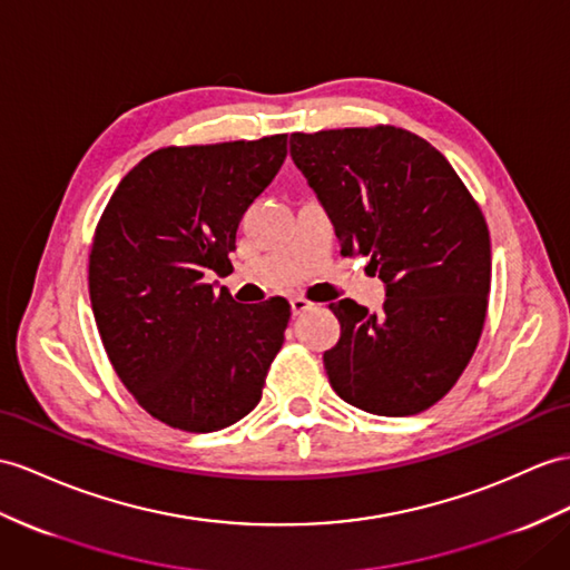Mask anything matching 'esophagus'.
<instances>
[{"label":"esophagus","instance_id":"esophagus-1","mask_svg":"<svg viewBox=\"0 0 570 570\" xmlns=\"http://www.w3.org/2000/svg\"><path fill=\"white\" fill-rule=\"evenodd\" d=\"M289 304H293L295 314H302V312H307V309L314 307V302H309L307 297H293V299H289Z\"/></svg>","mask_w":570,"mask_h":570}]
</instances>
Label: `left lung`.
Masks as SVG:
<instances>
[{"mask_svg":"<svg viewBox=\"0 0 570 570\" xmlns=\"http://www.w3.org/2000/svg\"><path fill=\"white\" fill-rule=\"evenodd\" d=\"M289 155L328 213L343 256L386 285L382 312L341 299V338L324 353L351 406L413 415L445 396L474 355L491 289L479 203L440 151L394 125L289 135Z\"/></svg>","mask_w":570,"mask_h":570,"instance_id":"obj_1","label":"left lung"}]
</instances>
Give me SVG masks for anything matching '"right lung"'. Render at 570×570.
<instances>
[{"label":"right lung","mask_w":570,"mask_h":570,"mask_svg":"<svg viewBox=\"0 0 570 570\" xmlns=\"http://www.w3.org/2000/svg\"><path fill=\"white\" fill-rule=\"evenodd\" d=\"M287 157V135L161 147L125 174L96 225L89 297L120 382L151 419L213 433L252 413L283 348L289 304L234 302L244 213Z\"/></svg>","instance_id":"1"}]
</instances>
